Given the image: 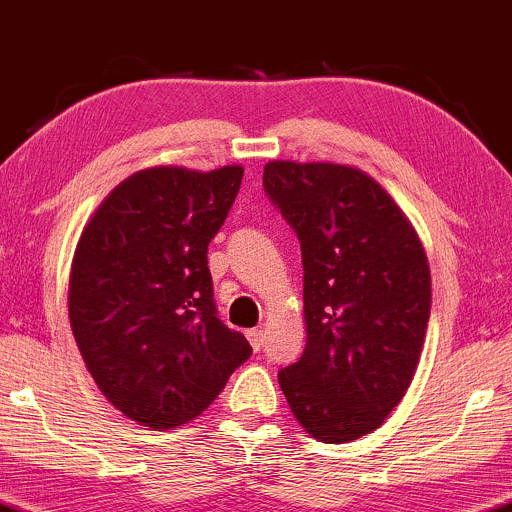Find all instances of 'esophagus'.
<instances>
[{"label":"esophagus","mask_w":512,"mask_h":512,"mask_svg":"<svg viewBox=\"0 0 512 512\" xmlns=\"http://www.w3.org/2000/svg\"><path fill=\"white\" fill-rule=\"evenodd\" d=\"M246 336H248V341H250V345H253L255 352L262 350V345H264V331L262 329H250Z\"/></svg>","instance_id":"1"}]
</instances>
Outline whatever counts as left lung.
I'll return each instance as SVG.
<instances>
[{
  "instance_id": "obj_1",
  "label": "left lung",
  "mask_w": 512,
  "mask_h": 512,
  "mask_svg": "<svg viewBox=\"0 0 512 512\" xmlns=\"http://www.w3.org/2000/svg\"><path fill=\"white\" fill-rule=\"evenodd\" d=\"M264 192L301 243L306 348L278 371L318 441L371 434L406 394L431 311L427 255L371 176L329 162H269Z\"/></svg>"
}]
</instances>
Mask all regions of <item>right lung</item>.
<instances>
[{"mask_svg": "<svg viewBox=\"0 0 512 512\" xmlns=\"http://www.w3.org/2000/svg\"><path fill=\"white\" fill-rule=\"evenodd\" d=\"M241 178V167L139 171L104 199L76 246L78 350L104 397L146 427L201 415L253 355L218 318L206 257Z\"/></svg>", "mask_w": 512, "mask_h": 512, "instance_id": "obj_1", "label": "right lung"}]
</instances>
